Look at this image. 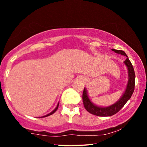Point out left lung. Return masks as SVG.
I'll return each instance as SVG.
<instances>
[{
    "label": "left lung",
    "instance_id": "1",
    "mask_svg": "<svg viewBox=\"0 0 147 147\" xmlns=\"http://www.w3.org/2000/svg\"><path fill=\"white\" fill-rule=\"evenodd\" d=\"M112 51H115V53H119L127 57L126 60H125V64L127 66L128 69V75H129V80H128V83L127 87H126V90L125 93L123 94V96L120 98L119 101L117 102L114 105L110 106L108 107H100L94 105L90 100L89 99L88 96H87V91L84 88L83 92V102L84 105L85 109H86L87 111L91 114L96 115V116L100 117H109L112 116V115L116 114L118 113L123 106L125 105V103L130 99L131 96H132L134 91L135 87V72L134 70V67L131 64L129 58L127 57V55L126 53L122 50H117L112 49Z\"/></svg>",
    "mask_w": 147,
    "mask_h": 147
}]
</instances>
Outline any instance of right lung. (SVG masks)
I'll return each mask as SVG.
<instances>
[{"mask_svg":"<svg viewBox=\"0 0 147 147\" xmlns=\"http://www.w3.org/2000/svg\"><path fill=\"white\" fill-rule=\"evenodd\" d=\"M58 106H59V103H58V104H57V107H56V108H55V109H54V110H53V111H52V112H51V113H49V114H48V115H45V116H44V117H45L49 116V115H52V114H53V113H54L55 112V111H57V109H58Z\"/></svg>","mask_w":147,"mask_h":147,"instance_id":"obj_1","label":"right lung"}]
</instances>
